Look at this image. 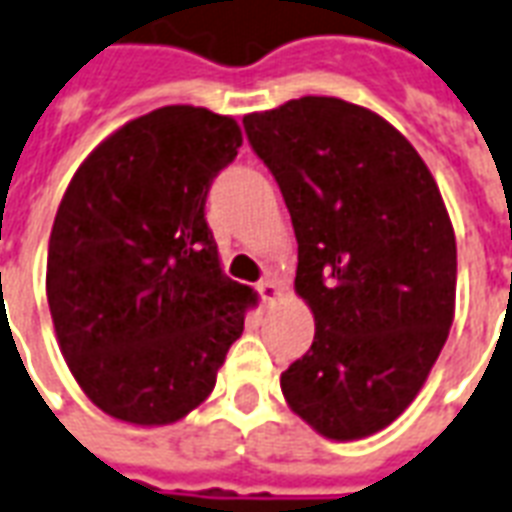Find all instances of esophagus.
<instances>
[{"instance_id":"obj_1","label":"esophagus","mask_w":512,"mask_h":512,"mask_svg":"<svg viewBox=\"0 0 512 512\" xmlns=\"http://www.w3.org/2000/svg\"><path fill=\"white\" fill-rule=\"evenodd\" d=\"M256 291H259V297L264 305H270V302L280 299V286L275 280H261L259 286H256Z\"/></svg>"}]
</instances>
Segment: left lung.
Instances as JSON below:
<instances>
[{
  "mask_svg": "<svg viewBox=\"0 0 512 512\" xmlns=\"http://www.w3.org/2000/svg\"><path fill=\"white\" fill-rule=\"evenodd\" d=\"M242 126L286 199L294 288L315 315L283 397L329 440L380 432L416 399L453 324L456 237L440 188L394 126L334 96Z\"/></svg>",
  "mask_w": 512,
  "mask_h": 512,
  "instance_id": "left-lung-1",
  "label": "left lung"
}]
</instances>
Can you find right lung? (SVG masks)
I'll list each match as a JSON object with an SVG mask.
<instances>
[{
  "label": "right lung",
  "instance_id": "right-lung-1",
  "mask_svg": "<svg viewBox=\"0 0 512 512\" xmlns=\"http://www.w3.org/2000/svg\"><path fill=\"white\" fill-rule=\"evenodd\" d=\"M242 132L169 105L110 134L64 191L48 245L61 353L107 416L164 426L213 391L251 288L221 272L205 202Z\"/></svg>",
  "mask_w": 512,
  "mask_h": 512
}]
</instances>
